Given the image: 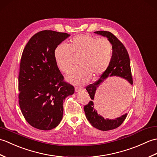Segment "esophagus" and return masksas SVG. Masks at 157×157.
Here are the masks:
<instances>
[{
    "label": "esophagus",
    "instance_id": "esophagus-1",
    "mask_svg": "<svg viewBox=\"0 0 157 157\" xmlns=\"http://www.w3.org/2000/svg\"><path fill=\"white\" fill-rule=\"evenodd\" d=\"M75 92H80V91L84 90V88H82V87H75Z\"/></svg>",
    "mask_w": 157,
    "mask_h": 157
}]
</instances>
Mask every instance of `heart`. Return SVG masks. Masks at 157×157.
Instances as JSON below:
<instances>
[{"mask_svg": "<svg viewBox=\"0 0 157 157\" xmlns=\"http://www.w3.org/2000/svg\"><path fill=\"white\" fill-rule=\"evenodd\" d=\"M80 56L79 67L73 69L67 75V80L75 85H84L91 78L102 75L111 64L113 46L107 38H96L88 34L76 36L68 44L56 46L54 56L59 69L67 72L72 67V57Z\"/></svg>", "mask_w": 157, "mask_h": 157, "instance_id": "b5f03b06", "label": "heart"}]
</instances>
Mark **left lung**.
Here are the masks:
<instances>
[{"label": "left lung", "mask_w": 157, "mask_h": 157, "mask_svg": "<svg viewBox=\"0 0 157 157\" xmlns=\"http://www.w3.org/2000/svg\"><path fill=\"white\" fill-rule=\"evenodd\" d=\"M94 33L105 36L111 42L113 46V56L108 69L102 73L98 80L86 86V90L88 91L90 97L92 100H94L96 88L109 77H121L125 79L130 85L133 84L129 56L125 46L115 35L110 32L97 31L94 32ZM130 92H131V86L129 85L128 83H125L123 90L119 91L117 94V99L119 101H129L130 100ZM84 109L86 118L91 123V125L95 128L102 131H108L118 128L122 124L127 117V114H125L115 119H105L96 112L92 101H90L88 105H85Z\"/></svg>", "instance_id": "8db88e82"}]
</instances>
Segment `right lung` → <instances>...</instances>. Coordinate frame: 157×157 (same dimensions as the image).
<instances>
[{
    "label": "right lung",
    "instance_id": "right-lung-1",
    "mask_svg": "<svg viewBox=\"0 0 157 157\" xmlns=\"http://www.w3.org/2000/svg\"><path fill=\"white\" fill-rule=\"evenodd\" d=\"M70 35L43 30L28 41L19 73V104L29 125L40 130L56 128L63 118V101L74 93L64 80L55 59V50Z\"/></svg>",
    "mask_w": 157,
    "mask_h": 157
}]
</instances>
